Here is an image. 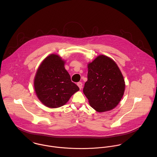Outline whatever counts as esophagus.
<instances>
[{"mask_svg": "<svg viewBox=\"0 0 157 157\" xmlns=\"http://www.w3.org/2000/svg\"><path fill=\"white\" fill-rule=\"evenodd\" d=\"M77 86L79 87L80 90H81V89L82 88L83 84H82V82H78V83H77Z\"/></svg>", "mask_w": 157, "mask_h": 157, "instance_id": "obj_1", "label": "esophagus"}]
</instances>
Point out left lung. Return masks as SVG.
<instances>
[{"label": "left lung", "mask_w": 157, "mask_h": 157, "mask_svg": "<svg viewBox=\"0 0 157 157\" xmlns=\"http://www.w3.org/2000/svg\"><path fill=\"white\" fill-rule=\"evenodd\" d=\"M88 80L83 93L98 112L111 111L121 100L125 90L123 76L111 58L100 55L88 65Z\"/></svg>", "instance_id": "left-lung-1"}]
</instances>
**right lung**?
<instances>
[{
	"mask_svg": "<svg viewBox=\"0 0 157 157\" xmlns=\"http://www.w3.org/2000/svg\"><path fill=\"white\" fill-rule=\"evenodd\" d=\"M65 63L58 55L52 54L45 58L36 72L34 90L39 100L46 107L62 106L79 90L71 82Z\"/></svg>",
	"mask_w": 157,
	"mask_h": 157,
	"instance_id": "add662e5",
	"label": "right lung"
}]
</instances>
